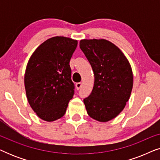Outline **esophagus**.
I'll list each match as a JSON object with an SVG mask.
<instances>
[{
  "label": "esophagus",
  "instance_id": "esophagus-1",
  "mask_svg": "<svg viewBox=\"0 0 160 160\" xmlns=\"http://www.w3.org/2000/svg\"><path fill=\"white\" fill-rule=\"evenodd\" d=\"M76 89H77L78 90H79V89H81V87H82V83H81V82L76 83Z\"/></svg>",
  "mask_w": 160,
  "mask_h": 160
}]
</instances>
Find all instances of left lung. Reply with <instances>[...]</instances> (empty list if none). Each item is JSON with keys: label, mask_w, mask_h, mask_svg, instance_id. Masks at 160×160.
<instances>
[{"label": "left lung", "mask_w": 160, "mask_h": 160, "mask_svg": "<svg viewBox=\"0 0 160 160\" xmlns=\"http://www.w3.org/2000/svg\"><path fill=\"white\" fill-rule=\"evenodd\" d=\"M79 46L95 76L92 91L84 99L87 113L98 122H108L122 112L130 99L131 65L121 50L106 39H83Z\"/></svg>", "instance_id": "1"}]
</instances>
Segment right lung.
Returning <instances> with one entry per match:
<instances>
[{
  "label": "right lung",
  "mask_w": 160,
  "mask_h": 160,
  "mask_svg": "<svg viewBox=\"0 0 160 160\" xmlns=\"http://www.w3.org/2000/svg\"><path fill=\"white\" fill-rule=\"evenodd\" d=\"M78 41L55 36L41 43L26 67V95L40 119L53 122L65 115L74 94L70 60Z\"/></svg>",
  "instance_id": "add662e5"
}]
</instances>
